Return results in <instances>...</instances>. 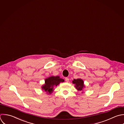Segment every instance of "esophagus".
Segmentation results:
<instances>
[{"label": "esophagus", "instance_id": "1", "mask_svg": "<svg viewBox=\"0 0 124 124\" xmlns=\"http://www.w3.org/2000/svg\"><path fill=\"white\" fill-rule=\"evenodd\" d=\"M69 80H70V79H69L68 78H65V81H66V82L68 83V82H69Z\"/></svg>", "mask_w": 124, "mask_h": 124}]
</instances>
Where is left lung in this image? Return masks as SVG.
<instances>
[{
  "label": "left lung",
  "mask_w": 124,
  "mask_h": 124,
  "mask_svg": "<svg viewBox=\"0 0 124 124\" xmlns=\"http://www.w3.org/2000/svg\"><path fill=\"white\" fill-rule=\"evenodd\" d=\"M72 83L75 85V88L78 91H83L85 86L84 85V82L83 80L81 79H74L72 81Z\"/></svg>",
  "instance_id": "left-lung-1"
}]
</instances>
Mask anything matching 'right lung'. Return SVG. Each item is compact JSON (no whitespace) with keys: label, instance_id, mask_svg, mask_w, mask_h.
Listing matches in <instances>:
<instances>
[{"label":"right lung","instance_id":"obj_1","mask_svg":"<svg viewBox=\"0 0 124 124\" xmlns=\"http://www.w3.org/2000/svg\"><path fill=\"white\" fill-rule=\"evenodd\" d=\"M64 82V79L60 78L58 76H52L45 80V84L42 86L41 88L48 94H51L54 91V86H56L60 83Z\"/></svg>","mask_w":124,"mask_h":124}]
</instances>
